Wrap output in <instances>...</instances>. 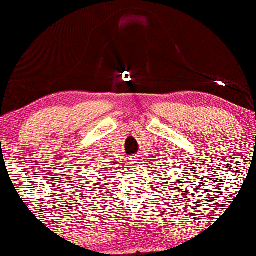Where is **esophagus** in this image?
Listing matches in <instances>:
<instances>
[{
  "instance_id": "34e87169",
  "label": "esophagus",
  "mask_w": 256,
  "mask_h": 256,
  "mask_svg": "<svg viewBox=\"0 0 256 256\" xmlns=\"http://www.w3.org/2000/svg\"><path fill=\"white\" fill-rule=\"evenodd\" d=\"M129 164H130V166H136V167H138V166H136V164H139V162H138V160H136V158H132V161L129 162Z\"/></svg>"
}]
</instances>
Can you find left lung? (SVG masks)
Instances as JSON below:
<instances>
[{
	"label": "left lung",
	"mask_w": 256,
	"mask_h": 256,
	"mask_svg": "<svg viewBox=\"0 0 256 256\" xmlns=\"http://www.w3.org/2000/svg\"><path fill=\"white\" fill-rule=\"evenodd\" d=\"M158 178H161V180H164V182H166L167 180H168V178H166V174H164V177H158ZM162 188V186H161Z\"/></svg>",
	"instance_id": "8db88e82"
}]
</instances>
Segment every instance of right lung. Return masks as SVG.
Wrapping results in <instances>:
<instances>
[{"instance_id": "add662e5", "label": "right lung", "mask_w": 256, "mask_h": 256, "mask_svg": "<svg viewBox=\"0 0 256 256\" xmlns=\"http://www.w3.org/2000/svg\"><path fill=\"white\" fill-rule=\"evenodd\" d=\"M102 171H98V173H101L102 176H106V173H108V171H106V168H101ZM80 180H78V186L79 189V193H90V194H94V193H98V189H100L98 186H101V178H104V180H106V177H98V180H88L86 176H82L79 177Z\"/></svg>"}]
</instances>
